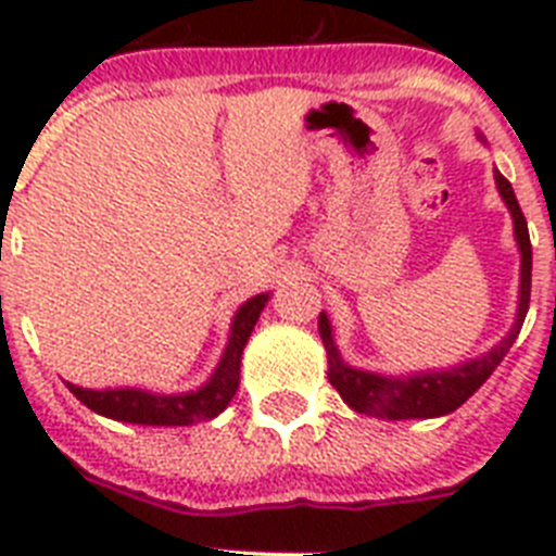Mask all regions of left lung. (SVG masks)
Here are the masks:
<instances>
[{"mask_svg": "<svg viewBox=\"0 0 556 556\" xmlns=\"http://www.w3.org/2000/svg\"><path fill=\"white\" fill-rule=\"evenodd\" d=\"M495 184H498L501 198L507 203L509 214H513L515 225V239H518L520 250V298H518V317L515 326L507 337L501 339L498 345L473 362H465L451 370H431V372H417V376L406 378H392V376H378V372L356 370V367L345 365L339 356L337 345L331 337V323L328 314H320V337L323 345L328 351V381L333 390L342 395L351 409L362 412L370 417H387V420H409V417H440L448 412L459 409L476 390H479L495 367L501 365V358L507 356L513 342L518 339L520 326L527 320L529 312V294H532V242H529V228L527 217L520 211L515 191L509 180L495 169Z\"/></svg>", "mask_w": 556, "mask_h": 556, "instance_id": "obj_1", "label": "left lung"}]
</instances>
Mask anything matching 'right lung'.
<instances>
[{"label": "right lung", "mask_w": 556, "mask_h": 556, "mask_svg": "<svg viewBox=\"0 0 556 556\" xmlns=\"http://www.w3.org/2000/svg\"><path fill=\"white\" fill-rule=\"evenodd\" d=\"M269 294H255L248 303L239 306L230 326L228 348L219 358L217 370L208 378V384L200 387L198 392H184V395H152L144 390H83V387L68 384L77 401L88 406L97 415L113 417L122 424L139 426H191L200 420L217 417L230 397L239 390V367H242V351L248 345L253 326L258 323L264 303Z\"/></svg>", "instance_id": "right-lung-1"}]
</instances>
